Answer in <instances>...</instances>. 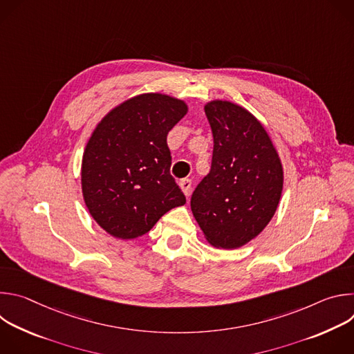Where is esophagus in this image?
<instances>
[{
	"mask_svg": "<svg viewBox=\"0 0 354 354\" xmlns=\"http://www.w3.org/2000/svg\"><path fill=\"white\" fill-rule=\"evenodd\" d=\"M179 186L182 189V192L185 193L186 197L190 196V189H192V180L190 179H182L179 180Z\"/></svg>",
	"mask_w": 354,
	"mask_h": 354,
	"instance_id": "1",
	"label": "esophagus"
}]
</instances>
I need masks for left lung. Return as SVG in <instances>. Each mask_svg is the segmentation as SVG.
Returning <instances> with one entry per match:
<instances>
[{
    "mask_svg": "<svg viewBox=\"0 0 354 354\" xmlns=\"http://www.w3.org/2000/svg\"><path fill=\"white\" fill-rule=\"evenodd\" d=\"M205 112L213 131V160L192 194L190 209L210 245L236 249L273 218L283 164L265 126L241 105L214 99Z\"/></svg>",
    "mask_w": 354,
    "mask_h": 354,
    "instance_id": "8db88e82",
    "label": "left lung"
}]
</instances>
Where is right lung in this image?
I'll return each mask as SVG.
<instances>
[{
  "label": "right lung",
  "mask_w": 354,
  "mask_h": 354,
  "mask_svg": "<svg viewBox=\"0 0 354 354\" xmlns=\"http://www.w3.org/2000/svg\"><path fill=\"white\" fill-rule=\"evenodd\" d=\"M183 99L147 92L123 100L95 126L84 149L81 189L96 224L118 239L147 234L186 197L169 172V130Z\"/></svg>",
  "instance_id": "add662e5"
}]
</instances>
